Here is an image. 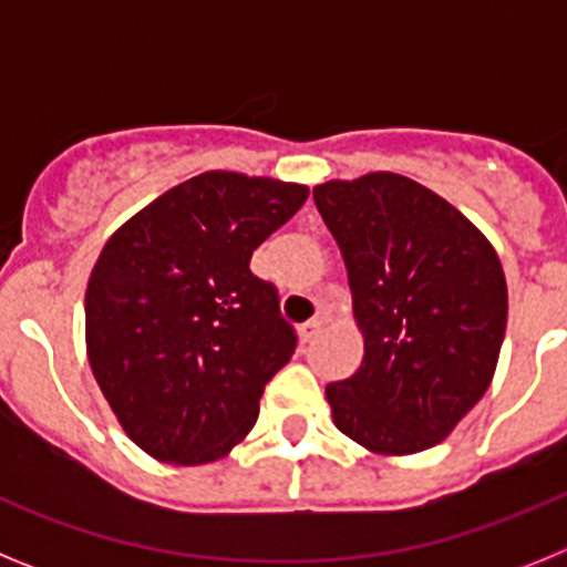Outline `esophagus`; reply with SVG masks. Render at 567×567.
Listing matches in <instances>:
<instances>
[{"label":"esophagus","instance_id":"1","mask_svg":"<svg viewBox=\"0 0 567 567\" xmlns=\"http://www.w3.org/2000/svg\"><path fill=\"white\" fill-rule=\"evenodd\" d=\"M318 332H320V320H307V323L298 329L300 343H309V340H312Z\"/></svg>","mask_w":567,"mask_h":567}]
</instances>
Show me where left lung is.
Masks as SVG:
<instances>
[{"label": "left lung", "mask_w": 567, "mask_h": 567, "mask_svg": "<svg viewBox=\"0 0 567 567\" xmlns=\"http://www.w3.org/2000/svg\"><path fill=\"white\" fill-rule=\"evenodd\" d=\"M338 240L363 363L327 385L332 420L374 454L452 434L497 369L508 320L503 264L460 209L394 173L312 189Z\"/></svg>", "instance_id": "left-lung-1"}]
</instances>
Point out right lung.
<instances>
[{"label": "right lung", "instance_id": "obj_1", "mask_svg": "<svg viewBox=\"0 0 567 567\" xmlns=\"http://www.w3.org/2000/svg\"><path fill=\"white\" fill-rule=\"evenodd\" d=\"M303 184L202 173L115 229L84 295L87 358L127 437L162 463L221 460L298 334L255 249L292 218Z\"/></svg>", "mask_w": 567, "mask_h": 567}]
</instances>
